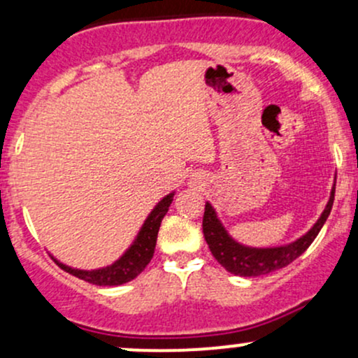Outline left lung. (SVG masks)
<instances>
[{
    "mask_svg": "<svg viewBox=\"0 0 358 358\" xmlns=\"http://www.w3.org/2000/svg\"><path fill=\"white\" fill-rule=\"evenodd\" d=\"M335 185L331 188V194H329V200L326 203L323 214L314 222L311 229L302 234L301 238H297L296 241L289 243V245L272 246V248H255V246H246L238 243L222 226L221 219L217 217V212L212 207V203L206 202L202 229L209 250L212 251L215 260L221 263L227 272L239 275V277H260V275L272 273L275 270L284 268L296 258H299L316 239L317 233H320L326 219H328L329 212H331L333 200H335Z\"/></svg>",
    "mask_w": 358,
    "mask_h": 358,
    "instance_id": "left-lung-1",
    "label": "left lung"
}]
</instances>
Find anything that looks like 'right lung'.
I'll return each mask as SVG.
<instances>
[{
  "label": "right lung",
  "instance_id": "1",
  "mask_svg": "<svg viewBox=\"0 0 358 358\" xmlns=\"http://www.w3.org/2000/svg\"><path fill=\"white\" fill-rule=\"evenodd\" d=\"M173 197H175V192L168 194L166 197H163L156 203L155 209L149 212L146 221L141 226L139 233H137L132 245L112 265L101 266V268L95 270H81L64 265V263L52 257L54 262L68 273L74 275V277L81 278L85 282H90L93 285H103V287L107 285V287H112V285H122L134 280L137 275L146 268L148 263L151 262L152 255H155L161 221H163L168 209H170Z\"/></svg>",
  "mask_w": 358,
  "mask_h": 358
}]
</instances>
